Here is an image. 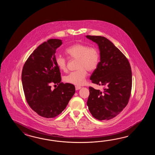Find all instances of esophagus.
<instances>
[{"label":"esophagus","instance_id":"34e87169","mask_svg":"<svg viewBox=\"0 0 155 155\" xmlns=\"http://www.w3.org/2000/svg\"><path fill=\"white\" fill-rule=\"evenodd\" d=\"M81 88V86H75V89H76V90H80Z\"/></svg>","mask_w":155,"mask_h":155}]
</instances>
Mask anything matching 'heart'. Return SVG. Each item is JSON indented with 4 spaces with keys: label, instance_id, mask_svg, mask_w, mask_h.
<instances>
[{
    "label": "heart",
    "instance_id": "heart-1",
    "mask_svg": "<svg viewBox=\"0 0 155 155\" xmlns=\"http://www.w3.org/2000/svg\"><path fill=\"white\" fill-rule=\"evenodd\" d=\"M65 54L69 59H77L76 71L65 76V82L75 85H82L85 81L87 70L92 71L97 68L100 59L99 49L82 43H76L65 49ZM56 65L63 71L67 69V60L63 56L55 57Z\"/></svg>",
    "mask_w": 155,
    "mask_h": 155
}]
</instances>
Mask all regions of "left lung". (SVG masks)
<instances>
[{
    "instance_id": "1",
    "label": "left lung",
    "mask_w": 155,
    "mask_h": 155,
    "mask_svg": "<svg viewBox=\"0 0 155 155\" xmlns=\"http://www.w3.org/2000/svg\"><path fill=\"white\" fill-rule=\"evenodd\" d=\"M99 46L100 61L90 76L92 83L104 86L102 91L89 87L87 101L92 116L109 120L122 111L129 102L132 71L129 60L114 44L104 36L86 35Z\"/></svg>"
}]
</instances>
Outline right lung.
<instances>
[{"label":"right lung","mask_w":155,"mask_h":155,"mask_svg":"<svg viewBox=\"0 0 155 155\" xmlns=\"http://www.w3.org/2000/svg\"><path fill=\"white\" fill-rule=\"evenodd\" d=\"M62 44L61 40L56 39L44 42L26 60L22 70L26 101L34 111L45 118H54L60 114L75 92L74 85L61 82L55 53ZM52 83L58 85L53 91L51 89Z\"/></svg>","instance_id":"right-lung-1"}]
</instances>
